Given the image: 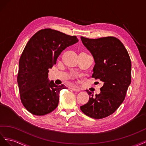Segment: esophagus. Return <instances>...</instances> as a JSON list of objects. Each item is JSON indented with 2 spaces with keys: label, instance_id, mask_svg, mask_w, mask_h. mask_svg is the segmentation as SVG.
<instances>
[{
  "label": "esophagus",
  "instance_id": "1",
  "mask_svg": "<svg viewBox=\"0 0 146 146\" xmlns=\"http://www.w3.org/2000/svg\"><path fill=\"white\" fill-rule=\"evenodd\" d=\"M72 90H73V91H76V92L81 91V89L80 88H78V87H72Z\"/></svg>",
  "mask_w": 146,
  "mask_h": 146
}]
</instances>
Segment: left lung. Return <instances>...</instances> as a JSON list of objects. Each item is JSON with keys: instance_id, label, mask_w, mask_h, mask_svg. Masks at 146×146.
I'll list each match as a JSON object with an SVG mask.
<instances>
[{"instance_id": "8db88e82", "label": "left lung", "mask_w": 146, "mask_h": 146, "mask_svg": "<svg viewBox=\"0 0 146 146\" xmlns=\"http://www.w3.org/2000/svg\"><path fill=\"white\" fill-rule=\"evenodd\" d=\"M82 43L92 55L95 65L93 77L103 82L101 92L90 96L89 102L80 107L83 113L99 119L117 110L125 97L131 83V63L124 45L114 36L89 39L81 36Z\"/></svg>"}]
</instances>
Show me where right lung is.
Segmentation results:
<instances>
[{
	"instance_id": "right-lung-1",
	"label": "right lung",
	"mask_w": 146,
	"mask_h": 146,
	"mask_svg": "<svg viewBox=\"0 0 146 146\" xmlns=\"http://www.w3.org/2000/svg\"><path fill=\"white\" fill-rule=\"evenodd\" d=\"M78 41L76 36L51 29L39 31L29 40L19 61L17 81L21 100L32 114L44 115L58 106L60 91L66 87L49 81V69L65 48Z\"/></svg>"
}]
</instances>
